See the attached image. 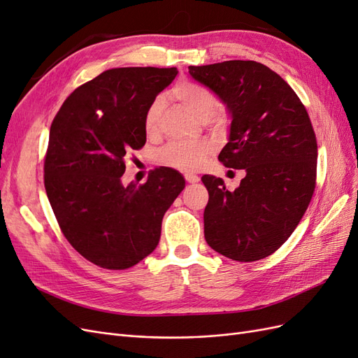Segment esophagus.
Returning <instances> with one entry per match:
<instances>
[{
  "label": "esophagus",
  "instance_id": "34e87169",
  "mask_svg": "<svg viewBox=\"0 0 358 358\" xmlns=\"http://www.w3.org/2000/svg\"><path fill=\"white\" fill-rule=\"evenodd\" d=\"M185 180L188 182V183H196V182H199L200 180V178L197 176V175H194V173H185Z\"/></svg>",
  "mask_w": 358,
  "mask_h": 358
}]
</instances>
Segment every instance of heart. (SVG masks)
<instances>
[{
    "instance_id": "b5f03b06",
    "label": "heart",
    "mask_w": 358,
    "mask_h": 358,
    "mask_svg": "<svg viewBox=\"0 0 358 358\" xmlns=\"http://www.w3.org/2000/svg\"><path fill=\"white\" fill-rule=\"evenodd\" d=\"M171 96L200 119L209 117L215 112L216 106H218V99H216V95L209 88L194 82L178 83L171 90ZM162 109H164V103H162L161 96H157L149 104L145 113V131L148 134L157 133ZM210 149L212 146L208 142H173L158 154V161L161 164L178 170H197L204 162L206 157L209 155Z\"/></svg>"
}]
</instances>
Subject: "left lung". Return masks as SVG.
<instances>
[{
    "label": "left lung",
    "instance_id": "1",
    "mask_svg": "<svg viewBox=\"0 0 358 358\" xmlns=\"http://www.w3.org/2000/svg\"><path fill=\"white\" fill-rule=\"evenodd\" d=\"M231 112L230 140L218 159L243 169L241 187L201 178L209 192L204 237L234 262H257L285 243L317 185V137L306 107L278 73L257 61L188 67Z\"/></svg>",
    "mask_w": 358,
    "mask_h": 358
}]
</instances>
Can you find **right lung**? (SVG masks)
<instances>
[{
	"instance_id": "obj_1",
	"label": "right lung",
	"mask_w": 358,
	"mask_h": 358,
	"mask_svg": "<svg viewBox=\"0 0 358 358\" xmlns=\"http://www.w3.org/2000/svg\"><path fill=\"white\" fill-rule=\"evenodd\" d=\"M178 69H112L74 90L50 125L45 188L69 243L95 266L125 270L154 251L162 216L185 188L179 171L150 170L124 187L125 159L146 143L145 113Z\"/></svg>"
}]
</instances>
